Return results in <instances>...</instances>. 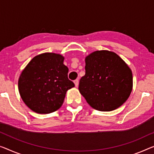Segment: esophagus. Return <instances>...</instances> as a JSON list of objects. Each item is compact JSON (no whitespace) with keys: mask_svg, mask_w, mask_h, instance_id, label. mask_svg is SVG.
Listing matches in <instances>:
<instances>
[{"mask_svg":"<svg viewBox=\"0 0 154 154\" xmlns=\"http://www.w3.org/2000/svg\"><path fill=\"white\" fill-rule=\"evenodd\" d=\"M74 84H75V87H78V86H79V80H78V79L75 80L74 81Z\"/></svg>","mask_w":154,"mask_h":154,"instance_id":"34e87169","label":"esophagus"}]
</instances>
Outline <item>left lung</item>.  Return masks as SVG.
Segmentation results:
<instances>
[{
    "label": "left lung",
    "mask_w": 154,
    "mask_h": 154,
    "mask_svg": "<svg viewBox=\"0 0 154 154\" xmlns=\"http://www.w3.org/2000/svg\"><path fill=\"white\" fill-rule=\"evenodd\" d=\"M133 87L132 72L116 54L96 51L85 58V75L79 89L92 108L110 112L120 107Z\"/></svg>",
    "instance_id": "8db88e82"
}]
</instances>
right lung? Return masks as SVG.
Masks as SVG:
<instances>
[{
	"label": "right lung",
	"instance_id": "add662e5",
	"mask_svg": "<svg viewBox=\"0 0 154 154\" xmlns=\"http://www.w3.org/2000/svg\"><path fill=\"white\" fill-rule=\"evenodd\" d=\"M60 54L44 53L32 59L18 79L21 98L33 112L50 113L62 106L66 92L74 87Z\"/></svg>",
	"mask_w": 154,
	"mask_h": 154
}]
</instances>
